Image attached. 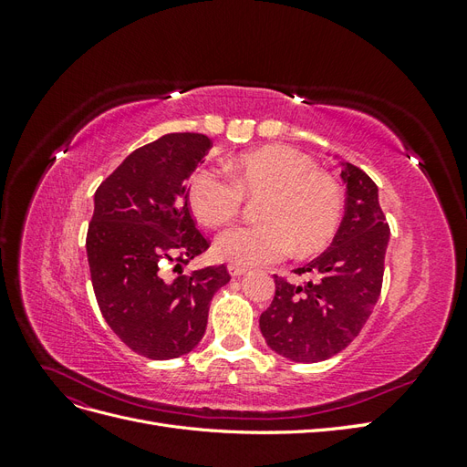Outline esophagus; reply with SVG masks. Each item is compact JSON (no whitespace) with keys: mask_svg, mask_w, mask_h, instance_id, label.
Masks as SVG:
<instances>
[{"mask_svg":"<svg viewBox=\"0 0 467 467\" xmlns=\"http://www.w3.org/2000/svg\"><path fill=\"white\" fill-rule=\"evenodd\" d=\"M228 271L232 276H242L247 273V266H242V265H228Z\"/></svg>","mask_w":467,"mask_h":467,"instance_id":"esophagus-1","label":"esophagus"}]
</instances>
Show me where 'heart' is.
<instances>
[{"label":"heart","mask_w":467,"mask_h":467,"mask_svg":"<svg viewBox=\"0 0 467 467\" xmlns=\"http://www.w3.org/2000/svg\"><path fill=\"white\" fill-rule=\"evenodd\" d=\"M230 177L202 167L187 182L196 220L222 225L237 216L244 199H261L263 222L234 225L218 235L216 255L232 265H271L327 247L343 216V192L312 158L288 146H265L230 161Z\"/></svg>","instance_id":"heart-1"}]
</instances>
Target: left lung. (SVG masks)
<instances>
[{
    "mask_svg": "<svg viewBox=\"0 0 467 467\" xmlns=\"http://www.w3.org/2000/svg\"><path fill=\"white\" fill-rule=\"evenodd\" d=\"M338 167L347 204L331 247L296 268V275H314L306 285L275 275V300L259 317L266 345L294 362H319L341 352L379 298L389 225L378 187L352 163L341 160Z\"/></svg>",
    "mask_w": 467,
    "mask_h": 467,
    "instance_id": "8db88e82",
    "label": "left lung"
}]
</instances>
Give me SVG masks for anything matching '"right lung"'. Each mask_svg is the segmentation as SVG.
Masks as SVG:
<instances>
[{
    "instance_id": "1",
    "label": "right lung",
    "mask_w": 467,
    "mask_h": 467,
    "mask_svg": "<svg viewBox=\"0 0 467 467\" xmlns=\"http://www.w3.org/2000/svg\"><path fill=\"white\" fill-rule=\"evenodd\" d=\"M210 148L204 134H165L134 150L95 191L86 239L95 298L120 341L151 360L199 345L212 296L230 282L223 265L173 280L161 271L210 247L187 201L189 177Z\"/></svg>"
}]
</instances>
